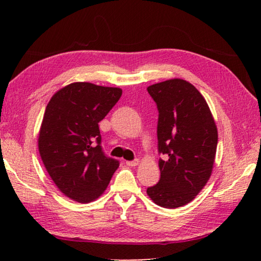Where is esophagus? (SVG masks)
I'll return each instance as SVG.
<instances>
[{
	"mask_svg": "<svg viewBox=\"0 0 261 261\" xmlns=\"http://www.w3.org/2000/svg\"><path fill=\"white\" fill-rule=\"evenodd\" d=\"M126 165L129 167H136L139 165V160L138 159H136V160H134V161H126Z\"/></svg>",
	"mask_w": 261,
	"mask_h": 261,
	"instance_id": "1",
	"label": "esophagus"
}]
</instances>
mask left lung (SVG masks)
Here are the masks:
<instances>
[{
    "instance_id": "left-lung-1",
    "label": "left lung",
    "mask_w": 261,
    "mask_h": 261,
    "mask_svg": "<svg viewBox=\"0 0 261 261\" xmlns=\"http://www.w3.org/2000/svg\"><path fill=\"white\" fill-rule=\"evenodd\" d=\"M159 109L161 177L147 189L154 204L177 208L192 201L213 171L218 127L204 96L191 83L174 78L147 87Z\"/></svg>"
}]
</instances>
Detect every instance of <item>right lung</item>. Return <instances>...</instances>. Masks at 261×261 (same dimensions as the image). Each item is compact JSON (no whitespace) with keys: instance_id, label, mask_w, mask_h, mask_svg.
<instances>
[{"instance_id":"right-lung-1","label":"right lung","mask_w":261,"mask_h":261,"mask_svg":"<svg viewBox=\"0 0 261 261\" xmlns=\"http://www.w3.org/2000/svg\"><path fill=\"white\" fill-rule=\"evenodd\" d=\"M121 95L120 87L76 82L60 88L47 105L39 153L53 182L70 199H98L120 166L102 153L99 122Z\"/></svg>"}]
</instances>
